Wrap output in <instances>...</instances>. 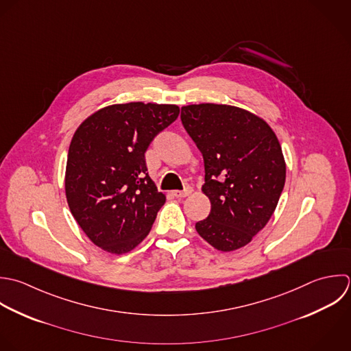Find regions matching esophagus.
I'll list each match as a JSON object with an SVG mask.
<instances>
[{
  "label": "esophagus",
  "instance_id": "34e87169",
  "mask_svg": "<svg viewBox=\"0 0 351 351\" xmlns=\"http://www.w3.org/2000/svg\"><path fill=\"white\" fill-rule=\"evenodd\" d=\"M191 193H193V189L190 186H187L184 190H175L173 195L176 198H184V197H189Z\"/></svg>",
  "mask_w": 351,
  "mask_h": 351
}]
</instances>
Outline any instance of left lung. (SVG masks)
<instances>
[{"label":"left lung","mask_w":351,"mask_h":351,"mask_svg":"<svg viewBox=\"0 0 351 351\" xmlns=\"http://www.w3.org/2000/svg\"><path fill=\"white\" fill-rule=\"evenodd\" d=\"M180 117L202 153V191L210 201L208 219L195 230L216 250H238L278 206L286 182L279 139L264 119L232 105H186Z\"/></svg>","instance_id":"1"}]
</instances>
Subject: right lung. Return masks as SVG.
Returning a JSON list of instances; mask_svg holds the SVG:
<instances>
[{
	"instance_id": "1",
	"label": "right lung",
	"mask_w": 351,
	"mask_h": 351,
	"mask_svg": "<svg viewBox=\"0 0 351 351\" xmlns=\"http://www.w3.org/2000/svg\"><path fill=\"white\" fill-rule=\"evenodd\" d=\"M179 112L172 104H114L76 128L66 158L65 197L79 227L106 253L134 250L165 204V194L147 175L145 152Z\"/></svg>"
}]
</instances>
